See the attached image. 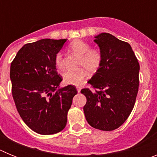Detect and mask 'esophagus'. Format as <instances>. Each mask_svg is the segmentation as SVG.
I'll return each mask as SVG.
<instances>
[{
	"label": "esophagus",
	"mask_w": 157,
	"mask_h": 157,
	"mask_svg": "<svg viewBox=\"0 0 157 157\" xmlns=\"http://www.w3.org/2000/svg\"><path fill=\"white\" fill-rule=\"evenodd\" d=\"M76 89H77L78 92L80 93V91H81V87H80V86H77V87H76Z\"/></svg>",
	"instance_id": "esophagus-1"
}]
</instances>
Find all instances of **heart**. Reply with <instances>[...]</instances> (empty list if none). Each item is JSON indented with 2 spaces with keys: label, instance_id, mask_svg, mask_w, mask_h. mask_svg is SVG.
I'll use <instances>...</instances> for the list:
<instances>
[{
  "label": "heart",
  "instance_id": "1",
  "mask_svg": "<svg viewBox=\"0 0 157 157\" xmlns=\"http://www.w3.org/2000/svg\"><path fill=\"white\" fill-rule=\"evenodd\" d=\"M70 48L76 54L79 55L78 67L83 68L76 70H67L63 72V81L67 85H79L84 81L87 75V71L94 74L99 70L102 63V54L97 48H90V45L82 40H75L70 45ZM55 63L59 68L64 65L63 55L58 52L55 56Z\"/></svg>",
  "mask_w": 157,
  "mask_h": 157
}]
</instances>
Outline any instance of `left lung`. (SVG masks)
Segmentation results:
<instances>
[{"label": "left lung", "mask_w": 157, "mask_h": 157, "mask_svg": "<svg viewBox=\"0 0 157 157\" xmlns=\"http://www.w3.org/2000/svg\"><path fill=\"white\" fill-rule=\"evenodd\" d=\"M94 37L102 54V63L88 81L94 90H81L86 98L83 111L91 127L110 131L119 128L132 112L139 86L140 66L127 42L109 33Z\"/></svg>", "instance_id": "left-lung-1"}]
</instances>
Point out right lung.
<instances>
[{"instance_id": "1", "label": "right lung", "mask_w": 157, "mask_h": 157, "mask_svg": "<svg viewBox=\"0 0 157 157\" xmlns=\"http://www.w3.org/2000/svg\"><path fill=\"white\" fill-rule=\"evenodd\" d=\"M67 39L45 38L23 45L11 63L12 93L19 116L34 132L43 135L61 131L77 94L75 86L59 88L62 78L55 56Z\"/></svg>"}]
</instances>
